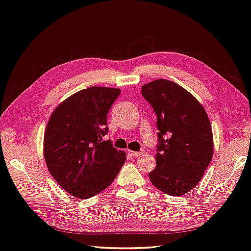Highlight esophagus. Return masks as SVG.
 I'll return each mask as SVG.
<instances>
[{"instance_id": "obj_1", "label": "esophagus", "mask_w": 251, "mask_h": 251, "mask_svg": "<svg viewBox=\"0 0 251 251\" xmlns=\"http://www.w3.org/2000/svg\"><path fill=\"white\" fill-rule=\"evenodd\" d=\"M143 151H127V154H128L129 156H133V157H138V156H141L142 154H143Z\"/></svg>"}]
</instances>
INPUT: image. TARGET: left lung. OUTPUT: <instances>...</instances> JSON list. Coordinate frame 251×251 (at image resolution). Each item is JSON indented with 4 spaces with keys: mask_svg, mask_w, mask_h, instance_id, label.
Wrapping results in <instances>:
<instances>
[{
    "mask_svg": "<svg viewBox=\"0 0 251 251\" xmlns=\"http://www.w3.org/2000/svg\"><path fill=\"white\" fill-rule=\"evenodd\" d=\"M142 94L157 115L158 146L150 179L172 196L192 190L214 154L210 121L202 105L175 82L156 79L143 85Z\"/></svg>",
    "mask_w": 251,
    "mask_h": 251,
    "instance_id": "left-lung-1",
    "label": "left lung"
}]
</instances>
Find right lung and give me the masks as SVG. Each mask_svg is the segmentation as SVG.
Returning a JSON list of instances; mask_svg holds the SVG:
<instances>
[{"label":"right lung","mask_w":251,"mask_h":251,"mask_svg":"<svg viewBox=\"0 0 251 251\" xmlns=\"http://www.w3.org/2000/svg\"><path fill=\"white\" fill-rule=\"evenodd\" d=\"M120 94V88H85L58 104L50 117L44 133L46 166L72 196L87 199L103 192L125 163V152L103 141L107 113Z\"/></svg>","instance_id":"1"}]
</instances>
